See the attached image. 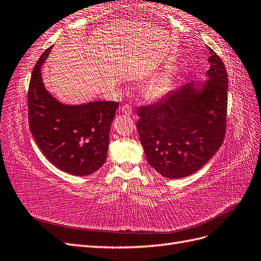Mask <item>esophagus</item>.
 Returning a JSON list of instances; mask_svg holds the SVG:
<instances>
[{
    "instance_id": "34e87169",
    "label": "esophagus",
    "mask_w": 261,
    "mask_h": 261,
    "mask_svg": "<svg viewBox=\"0 0 261 261\" xmlns=\"http://www.w3.org/2000/svg\"><path fill=\"white\" fill-rule=\"evenodd\" d=\"M121 111H122V113H123V114L127 115V116H129V115H132V114H133V110H132V108H130L128 105H125V106H123V107H122V109H121Z\"/></svg>"
}]
</instances>
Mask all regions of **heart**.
Returning <instances> with one entry per match:
<instances>
[{"instance_id": "1", "label": "heart", "mask_w": 261, "mask_h": 261, "mask_svg": "<svg viewBox=\"0 0 261 261\" xmlns=\"http://www.w3.org/2000/svg\"><path fill=\"white\" fill-rule=\"evenodd\" d=\"M173 77L171 74H162L150 82L144 89V96L148 101H158L171 91Z\"/></svg>"}]
</instances>
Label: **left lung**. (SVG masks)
<instances>
[{
  "mask_svg": "<svg viewBox=\"0 0 261 261\" xmlns=\"http://www.w3.org/2000/svg\"><path fill=\"white\" fill-rule=\"evenodd\" d=\"M210 51L209 80L187 84L159 102L139 107L136 127L150 167L168 178H180L202 168L222 145L226 129L227 75Z\"/></svg>",
  "mask_w": 261,
  "mask_h": 261,
  "instance_id": "1",
  "label": "left lung"
}]
</instances>
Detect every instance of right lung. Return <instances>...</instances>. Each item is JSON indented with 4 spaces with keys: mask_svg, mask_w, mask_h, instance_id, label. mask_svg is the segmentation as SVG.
Masks as SVG:
<instances>
[{
    "mask_svg": "<svg viewBox=\"0 0 261 261\" xmlns=\"http://www.w3.org/2000/svg\"><path fill=\"white\" fill-rule=\"evenodd\" d=\"M46 49L31 74L28 89V122L38 147L52 164L76 176L89 175L107 160L109 133L118 102L93 101L66 106L44 88L41 66Z\"/></svg>",
    "mask_w": 261,
    "mask_h": 261,
    "instance_id": "obj_1",
    "label": "right lung"
}]
</instances>
